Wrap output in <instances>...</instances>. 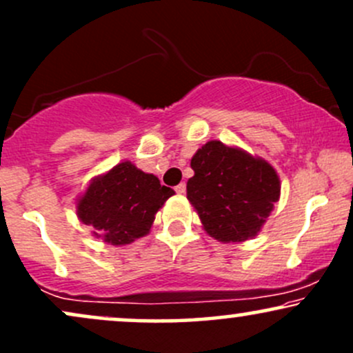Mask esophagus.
I'll return each mask as SVG.
<instances>
[{
    "instance_id": "34e87169",
    "label": "esophagus",
    "mask_w": 353,
    "mask_h": 353,
    "mask_svg": "<svg viewBox=\"0 0 353 353\" xmlns=\"http://www.w3.org/2000/svg\"><path fill=\"white\" fill-rule=\"evenodd\" d=\"M176 192L177 194H184L185 192V184H184V182H181V184L176 185Z\"/></svg>"
}]
</instances>
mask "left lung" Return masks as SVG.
Masks as SVG:
<instances>
[{"instance_id":"left-lung-1","label":"left lung","mask_w":353,"mask_h":353,"mask_svg":"<svg viewBox=\"0 0 353 353\" xmlns=\"http://www.w3.org/2000/svg\"><path fill=\"white\" fill-rule=\"evenodd\" d=\"M188 199L205 232L221 242L257 236L281 196L277 172L261 157L209 141L190 159Z\"/></svg>"}]
</instances>
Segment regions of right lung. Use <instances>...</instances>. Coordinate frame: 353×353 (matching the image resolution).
Segmentation results:
<instances>
[{"mask_svg": "<svg viewBox=\"0 0 353 353\" xmlns=\"http://www.w3.org/2000/svg\"><path fill=\"white\" fill-rule=\"evenodd\" d=\"M174 194L154 174H145L129 161L92 179L78 199V217L92 234L111 245H125L144 237L156 212Z\"/></svg>", "mask_w": 353, "mask_h": 353, "instance_id": "obj_1", "label": "right lung"}]
</instances>
